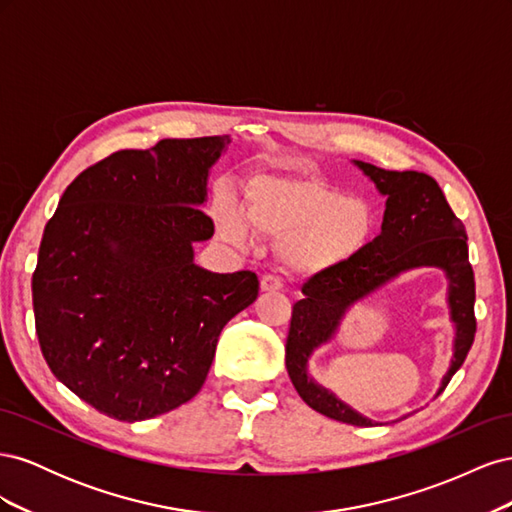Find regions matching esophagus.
Instances as JSON below:
<instances>
[{"instance_id": "esophagus-1", "label": "esophagus", "mask_w": 512, "mask_h": 512, "mask_svg": "<svg viewBox=\"0 0 512 512\" xmlns=\"http://www.w3.org/2000/svg\"><path fill=\"white\" fill-rule=\"evenodd\" d=\"M282 280L277 275H273V273H267V275H262V280H260V290L262 292H277V290H282Z\"/></svg>"}]
</instances>
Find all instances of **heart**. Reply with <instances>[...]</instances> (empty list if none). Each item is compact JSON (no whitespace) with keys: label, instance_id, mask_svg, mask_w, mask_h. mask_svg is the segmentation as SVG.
<instances>
[{"label":"heart","instance_id":"heart-1","mask_svg":"<svg viewBox=\"0 0 512 512\" xmlns=\"http://www.w3.org/2000/svg\"><path fill=\"white\" fill-rule=\"evenodd\" d=\"M376 224L365 198L348 196L314 179L260 177L245 190L241 211L218 207L220 232L235 243L258 235L280 237L277 256L292 273L333 269L363 250Z\"/></svg>","mask_w":512,"mask_h":512}]
</instances>
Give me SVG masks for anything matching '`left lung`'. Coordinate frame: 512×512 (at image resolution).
Returning a JSON list of instances; mask_svg holds the SVG:
<instances>
[{"instance_id":"left-lung-1","label":"left lung","mask_w":512,"mask_h":512,"mask_svg":"<svg viewBox=\"0 0 512 512\" xmlns=\"http://www.w3.org/2000/svg\"><path fill=\"white\" fill-rule=\"evenodd\" d=\"M386 196L382 232L363 250L333 269L320 271L303 284V299L294 303L286 339V369L294 389L309 408L348 425H374L352 412L329 391L307 378L305 363L316 346L331 339L346 309L365 294L414 267H440L451 280L453 320L457 324L455 359L440 393L466 361L474 344V273L468 258L466 226L453 213L438 181L416 170H386L356 162Z\"/></svg>"}]
</instances>
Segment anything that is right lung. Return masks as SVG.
Returning a JSON list of instances; mask_svg holds the SVG:
<instances>
[{"mask_svg": "<svg viewBox=\"0 0 512 512\" xmlns=\"http://www.w3.org/2000/svg\"><path fill=\"white\" fill-rule=\"evenodd\" d=\"M228 136L164 138L91 164L44 228L36 335L57 380L117 421L179 408L205 384L226 322L258 297L254 271L194 265L213 235L207 175Z\"/></svg>", "mask_w": 512, "mask_h": 512, "instance_id": "right-lung-1", "label": "right lung"}]
</instances>
